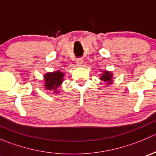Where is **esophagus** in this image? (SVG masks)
<instances>
[{"mask_svg":"<svg viewBox=\"0 0 156 156\" xmlns=\"http://www.w3.org/2000/svg\"><path fill=\"white\" fill-rule=\"evenodd\" d=\"M83 62H84V60H83L81 58H80V59H78L76 60L77 66H82V64H83Z\"/></svg>","mask_w":156,"mask_h":156,"instance_id":"34e87169","label":"esophagus"}]
</instances>
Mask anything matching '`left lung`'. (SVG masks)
Instances as JSON below:
<instances>
[{
    "instance_id": "8db88e82",
    "label": "left lung",
    "mask_w": 156,
    "mask_h": 156,
    "mask_svg": "<svg viewBox=\"0 0 156 156\" xmlns=\"http://www.w3.org/2000/svg\"><path fill=\"white\" fill-rule=\"evenodd\" d=\"M100 78L103 81L107 83V84H110L112 82V74L108 71H103Z\"/></svg>"
}]
</instances>
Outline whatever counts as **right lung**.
Here are the masks:
<instances>
[{"instance_id": "right-lung-1", "label": "right lung", "mask_w": 156, "mask_h": 156, "mask_svg": "<svg viewBox=\"0 0 156 156\" xmlns=\"http://www.w3.org/2000/svg\"><path fill=\"white\" fill-rule=\"evenodd\" d=\"M64 73L58 70L56 72H48L45 74L44 78V86L45 88L49 90H53L55 93H58L57 88L62 84L63 81Z\"/></svg>"}]
</instances>
